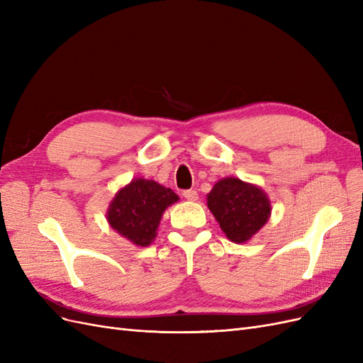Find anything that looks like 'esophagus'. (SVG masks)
<instances>
[{
	"instance_id": "1",
	"label": "esophagus",
	"mask_w": 363,
	"mask_h": 363,
	"mask_svg": "<svg viewBox=\"0 0 363 363\" xmlns=\"http://www.w3.org/2000/svg\"><path fill=\"white\" fill-rule=\"evenodd\" d=\"M183 196L188 201H196L199 200V194H196V191H194V189H189V191H184L183 192Z\"/></svg>"
}]
</instances>
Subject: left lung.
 I'll return each instance as SVG.
<instances>
[{"mask_svg": "<svg viewBox=\"0 0 363 363\" xmlns=\"http://www.w3.org/2000/svg\"><path fill=\"white\" fill-rule=\"evenodd\" d=\"M207 206L225 236L236 244L247 240L267 224L271 204L267 194L239 179L219 180L207 195Z\"/></svg>", "mask_w": 363, "mask_h": 363, "instance_id": "obj_1", "label": "left lung"}]
</instances>
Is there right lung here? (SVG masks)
Masks as SVG:
<instances>
[{"instance_id": "1", "label": "right lung", "mask_w": 363, "mask_h": 363, "mask_svg": "<svg viewBox=\"0 0 363 363\" xmlns=\"http://www.w3.org/2000/svg\"><path fill=\"white\" fill-rule=\"evenodd\" d=\"M179 201L169 188L145 179H135L113 199L107 221L116 232L138 247H147L156 238L160 218L168 206Z\"/></svg>"}]
</instances>
